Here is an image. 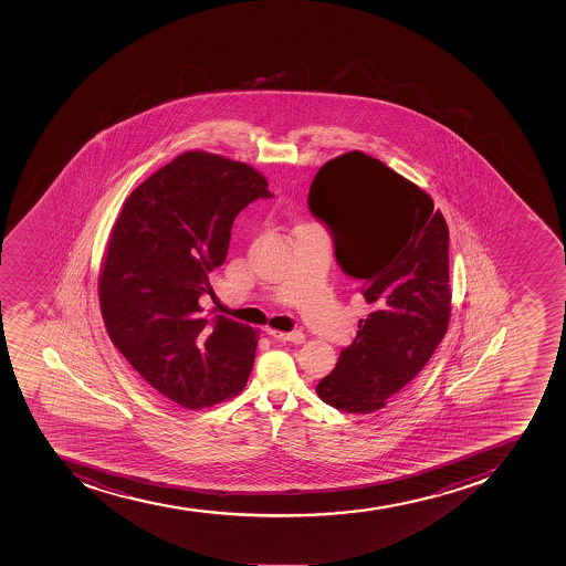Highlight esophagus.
I'll use <instances>...</instances> for the list:
<instances>
[{"mask_svg": "<svg viewBox=\"0 0 566 566\" xmlns=\"http://www.w3.org/2000/svg\"><path fill=\"white\" fill-rule=\"evenodd\" d=\"M268 335H271L273 339L282 340V343H293V345H302L306 335L302 332H290V334H282V332H275V329H268Z\"/></svg>", "mask_w": 566, "mask_h": 566, "instance_id": "obj_1", "label": "esophagus"}]
</instances>
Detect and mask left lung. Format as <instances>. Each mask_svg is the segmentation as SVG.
Masks as SVG:
<instances>
[{
    "label": "left lung",
    "instance_id": "8db88e82",
    "mask_svg": "<svg viewBox=\"0 0 566 566\" xmlns=\"http://www.w3.org/2000/svg\"><path fill=\"white\" fill-rule=\"evenodd\" d=\"M307 207L370 306L315 390L337 410L370 415L420 374L446 335L449 229L418 185L357 150L318 168Z\"/></svg>",
    "mask_w": 566,
    "mask_h": 566
}]
</instances>
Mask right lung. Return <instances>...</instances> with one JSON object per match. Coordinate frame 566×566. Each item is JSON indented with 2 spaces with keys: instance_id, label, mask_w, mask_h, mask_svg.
I'll use <instances>...</instances> for the list:
<instances>
[{
  "instance_id": "add662e5",
  "label": "right lung",
  "mask_w": 566,
  "mask_h": 566,
  "mask_svg": "<svg viewBox=\"0 0 566 566\" xmlns=\"http://www.w3.org/2000/svg\"><path fill=\"white\" fill-rule=\"evenodd\" d=\"M262 174L185 151L124 201L98 276L109 339L150 387L185 409L237 396L253 368L256 329L216 315L200 296L227 259L232 223L271 198Z\"/></svg>"
}]
</instances>
